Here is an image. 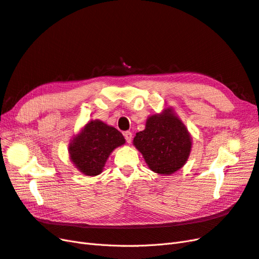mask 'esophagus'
<instances>
[{"instance_id": "1", "label": "esophagus", "mask_w": 259, "mask_h": 259, "mask_svg": "<svg viewBox=\"0 0 259 259\" xmlns=\"http://www.w3.org/2000/svg\"><path fill=\"white\" fill-rule=\"evenodd\" d=\"M123 136H124V138H125V141H127L128 143H131V141H132V134L130 131H125L124 134H123Z\"/></svg>"}]
</instances>
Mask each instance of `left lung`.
Instances as JSON below:
<instances>
[{"label":"left lung","instance_id":"1","mask_svg":"<svg viewBox=\"0 0 259 259\" xmlns=\"http://www.w3.org/2000/svg\"><path fill=\"white\" fill-rule=\"evenodd\" d=\"M134 145L152 171L170 176L186 165L192 137L174 108L165 107L147 118L145 129L136 135Z\"/></svg>","mask_w":259,"mask_h":259}]
</instances>
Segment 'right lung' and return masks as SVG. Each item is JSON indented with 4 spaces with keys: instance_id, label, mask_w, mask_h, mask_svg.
Segmentation results:
<instances>
[{
    "instance_id": "1",
    "label": "right lung",
    "mask_w": 259,
    "mask_h": 259,
    "mask_svg": "<svg viewBox=\"0 0 259 259\" xmlns=\"http://www.w3.org/2000/svg\"><path fill=\"white\" fill-rule=\"evenodd\" d=\"M125 143L121 132L102 120L85 123L68 145L69 158L78 170L88 177L100 175L109 155Z\"/></svg>"
}]
</instances>
